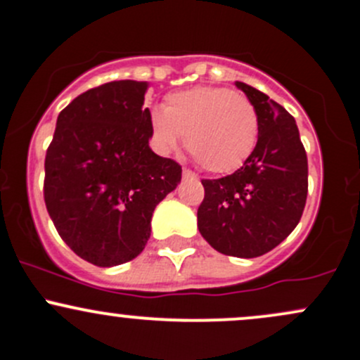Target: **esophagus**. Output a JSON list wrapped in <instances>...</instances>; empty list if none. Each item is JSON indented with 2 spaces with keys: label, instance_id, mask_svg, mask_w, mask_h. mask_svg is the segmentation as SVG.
<instances>
[{
  "label": "esophagus",
  "instance_id": "esophagus-1",
  "mask_svg": "<svg viewBox=\"0 0 360 360\" xmlns=\"http://www.w3.org/2000/svg\"><path fill=\"white\" fill-rule=\"evenodd\" d=\"M183 177L184 179H195V172H191L190 169H183Z\"/></svg>",
  "mask_w": 360,
  "mask_h": 360
}]
</instances>
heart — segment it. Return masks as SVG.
<instances>
[{
	"instance_id": "b5f03b06",
	"label": "heart",
	"mask_w": 360,
	"mask_h": 360,
	"mask_svg": "<svg viewBox=\"0 0 360 360\" xmlns=\"http://www.w3.org/2000/svg\"><path fill=\"white\" fill-rule=\"evenodd\" d=\"M150 134L160 153L176 150L186 134V148L207 172L229 174L255 150L259 115L238 91L195 86L167 94L164 108L151 110Z\"/></svg>"
}]
</instances>
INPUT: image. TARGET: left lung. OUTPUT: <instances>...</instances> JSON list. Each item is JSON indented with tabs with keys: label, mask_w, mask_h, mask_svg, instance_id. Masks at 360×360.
<instances>
[{
	"label": "left lung",
	"mask_w": 360,
	"mask_h": 360,
	"mask_svg": "<svg viewBox=\"0 0 360 360\" xmlns=\"http://www.w3.org/2000/svg\"><path fill=\"white\" fill-rule=\"evenodd\" d=\"M257 108L259 139L243 167L203 179L198 229L224 255L253 259L271 252L297 228L307 200V155L297 122L259 89L234 82Z\"/></svg>",
	"instance_id": "8db88e82"
}]
</instances>
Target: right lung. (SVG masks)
Returning a JSON list of instances; mask_svg holds the SVG:
<instances>
[{
	"instance_id": "add662e5",
	"label": "right lung",
	"mask_w": 360,
	"mask_h": 360,
	"mask_svg": "<svg viewBox=\"0 0 360 360\" xmlns=\"http://www.w3.org/2000/svg\"><path fill=\"white\" fill-rule=\"evenodd\" d=\"M148 82L113 81L60 112L44 160V202L74 253L98 267L136 259L155 207L176 190L181 165L150 148Z\"/></svg>"
}]
</instances>
